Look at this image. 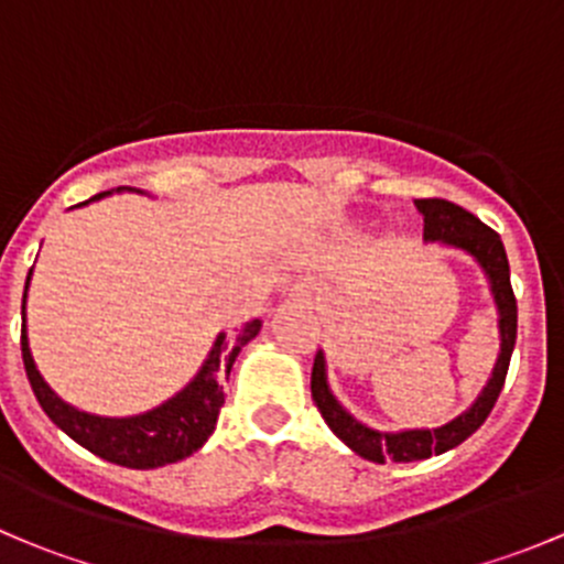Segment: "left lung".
I'll use <instances>...</instances> for the list:
<instances>
[{
	"mask_svg": "<svg viewBox=\"0 0 564 564\" xmlns=\"http://www.w3.org/2000/svg\"><path fill=\"white\" fill-rule=\"evenodd\" d=\"M414 207L423 215L425 242H440V246L456 248L460 253L471 256L477 261V267L482 270V275H486L488 292H491L499 316V355L491 368V377L482 384V390L477 392L475 401L464 412H458L456 417L447 420L445 425H436V429L379 431L366 425L362 420H357L335 398L327 379V360H324V351L318 349L314 371H311V395H314L318 412H322L329 431L349 451H355L360 458L373 460V464H384V460H398V464L423 460L453 451L460 442L469 440L486 423L499 392H502L510 355H513L516 346V329H519V308H516L513 286H510L508 253H505V246L497 231L488 229L482 220H477L475 215L466 213L458 204L445 202V198H417Z\"/></svg>",
	"mask_w": 564,
	"mask_h": 564,
	"instance_id": "obj_1",
	"label": "left lung"
}]
</instances>
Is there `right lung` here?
Masks as SVG:
<instances>
[{"mask_svg":"<svg viewBox=\"0 0 564 564\" xmlns=\"http://www.w3.org/2000/svg\"><path fill=\"white\" fill-rule=\"evenodd\" d=\"M119 191H135V187H117V193ZM111 193L113 191L98 193L89 202H98V198L111 196ZM30 281L32 270L26 275L24 300H21V357H24L32 392H35L37 403L56 429L65 431L73 442L87 447L95 456L111 460V464L128 466V469H158V466L176 464V460L193 456L198 447H204V442L213 436L220 406L226 401L224 382L229 379L231 366H235L242 346L259 335L261 318L246 322L231 335L218 333L196 377L180 392H174L169 401H163L161 406L147 409L141 414H130V417H104V414L82 412V409L62 401L48 388V382L40 377L30 349V335H26V292H30Z\"/></svg>","mask_w":564,"mask_h":564,"instance_id":"add662e5","label":"right lung"}]
</instances>
